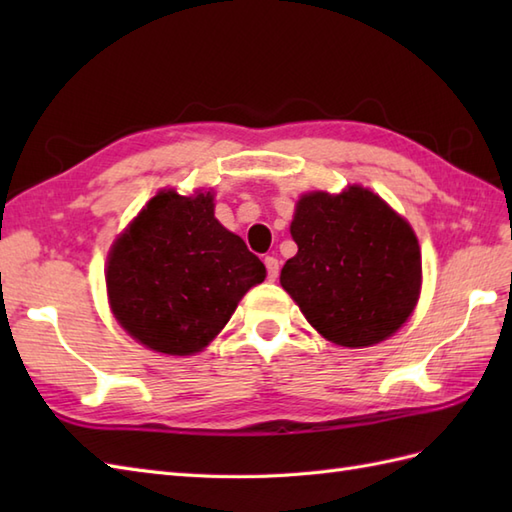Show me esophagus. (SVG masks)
Returning a JSON list of instances; mask_svg holds the SVG:
<instances>
[{"label": "esophagus", "mask_w": 512, "mask_h": 512, "mask_svg": "<svg viewBox=\"0 0 512 512\" xmlns=\"http://www.w3.org/2000/svg\"><path fill=\"white\" fill-rule=\"evenodd\" d=\"M264 264H266V270H268V281H275L279 277V259L277 257H266Z\"/></svg>", "instance_id": "34e87169"}]
</instances>
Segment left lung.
<instances>
[{
  "instance_id": "left-lung-1",
  "label": "left lung",
  "mask_w": 512,
  "mask_h": 512,
  "mask_svg": "<svg viewBox=\"0 0 512 512\" xmlns=\"http://www.w3.org/2000/svg\"><path fill=\"white\" fill-rule=\"evenodd\" d=\"M290 235L299 250L279 281L325 339L376 345L411 317L422 284L418 237L380 195L358 184L301 195Z\"/></svg>"
}]
</instances>
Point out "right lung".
<instances>
[{
  "label": "right lung",
  "mask_w": 512,
  "mask_h": 512,
  "mask_svg": "<svg viewBox=\"0 0 512 512\" xmlns=\"http://www.w3.org/2000/svg\"><path fill=\"white\" fill-rule=\"evenodd\" d=\"M266 266L215 220L213 193L160 191L118 235L105 284L116 321L149 350L202 352Z\"/></svg>",
  "instance_id": "right-lung-1"
}]
</instances>
